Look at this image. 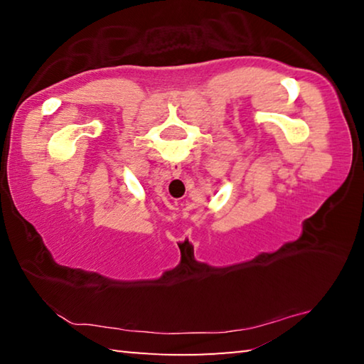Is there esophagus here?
Here are the masks:
<instances>
[{"instance_id":"obj_1","label":"esophagus","mask_w":364,"mask_h":364,"mask_svg":"<svg viewBox=\"0 0 364 364\" xmlns=\"http://www.w3.org/2000/svg\"><path fill=\"white\" fill-rule=\"evenodd\" d=\"M170 175L171 176H180L181 175V165L180 164H171L170 165Z\"/></svg>"}]
</instances>
